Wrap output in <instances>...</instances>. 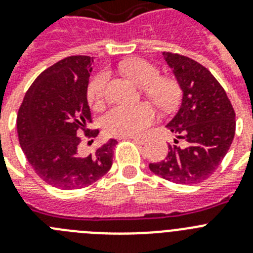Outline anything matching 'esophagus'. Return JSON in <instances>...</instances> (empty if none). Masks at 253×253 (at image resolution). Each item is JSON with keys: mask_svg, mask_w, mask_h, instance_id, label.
Segmentation results:
<instances>
[{"mask_svg": "<svg viewBox=\"0 0 253 253\" xmlns=\"http://www.w3.org/2000/svg\"><path fill=\"white\" fill-rule=\"evenodd\" d=\"M128 138H131L133 141L138 142V143H144V142L147 141V137H146V135H130V137Z\"/></svg>", "mask_w": 253, "mask_h": 253, "instance_id": "1", "label": "esophagus"}]
</instances>
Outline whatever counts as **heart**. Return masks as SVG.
<instances>
[{
    "label": "heart",
    "mask_w": 253,
    "mask_h": 253,
    "mask_svg": "<svg viewBox=\"0 0 253 253\" xmlns=\"http://www.w3.org/2000/svg\"><path fill=\"white\" fill-rule=\"evenodd\" d=\"M120 69L130 79L144 87V93L164 111H171L178 107L182 98V89L172 78H160V70L151 62L133 59L120 65ZM109 74L101 71L92 78L87 88V100L94 109L101 107L106 92ZM155 110L147 102L133 106H115L106 112L102 126L106 134L112 137H129L143 133L155 120Z\"/></svg>",
    "instance_id": "1"
}]
</instances>
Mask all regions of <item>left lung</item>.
<instances>
[{
  "mask_svg": "<svg viewBox=\"0 0 253 253\" xmlns=\"http://www.w3.org/2000/svg\"><path fill=\"white\" fill-rule=\"evenodd\" d=\"M183 90L182 106L166 125L176 135L165 159L150 170L176 184H197L211 176L230 148L235 112L216 78L200 62L164 52ZM182 142L178 144V141Z\"/></svg>",
  "mask_w": 253,
  "mask_h": 253,
  "instance_id": "obj_1",
  "label": "left lung"
}]
</instances>
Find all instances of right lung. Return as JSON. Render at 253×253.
I'll use <instances>...</instances> for the list:
<instances>
[{
	"label": "right lung",
	"mask_w": 253,
	"mask_h": 253,
	"mask_svg": "<svg viewBox=\"0 0 253 253\" xmlns=\"http://www.w3.org/2000/svg\"><path fill=\"white\" fill-rule=\"evenodd\" d=\"M93 59L69 56L42 71L24 96L16 119L19 143L37 175L47 184L70 191L88 187L111 169L116 139L93 153L81 151L84 133L94 138L87 101Z\"/></svg>",
	"instance_id": "obj_1"
}]
</instances>
